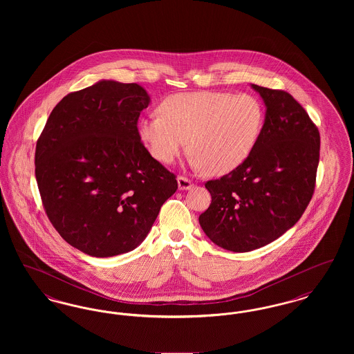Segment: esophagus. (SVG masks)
I'll list each match as a JSON object with an SVG mask.
<instances>
[{"label": "esophagus", "mask_w": 354, "mask_h": 354, "mask_svg": "<svg viewBox=\"0 0 354 354\" xmlns=\"http://www.w3.org/2000/svg\"><path fill=\"white\" fill-rule=\"evenodd\" d=\"M178 185H179V189H189L194 185V183L185 176H179L178 178Z\"/></svg>", "instance_id": "1"}]
</instances>
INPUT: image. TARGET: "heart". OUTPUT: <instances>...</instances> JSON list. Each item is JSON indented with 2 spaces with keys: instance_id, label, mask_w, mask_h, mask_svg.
<instances>
[{
  "instance_id": "heart-1",
  "label": "heart",
  "mask_w": 354,
  "mask_h": 354,
  "mask_svg": "<svg viewBox=\"0 0 354 354\" xmlns=\"http://www.w3.org/2000/svg\"><path fill=\"white\" fill-rule=\"evenodd\" d=\"M159 115L139 119L138 136L152 158L174 163L188 149L191 163L209 175H224L251 153L264 122L260 101L251 94L198 91L169 95Z\"/></svg>"
}]
</instances>
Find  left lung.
<instances>
[{"label": "left lung", "mask_w": 354, "mask_h": 354, "mask_svg": "<svg viewBox=\"0 0 354 354\" xmlns=\"http://www.w3.org/2000/svg\"><path fill=\"white\" fill-rule=\"evenodd\" d=\"M267 106L264 126L248 158L205 182L212 202L199 216L216 245L250 252L286 234L310 202L320 160V133L284 90L252 84Z\"/></svg>", "instance_id": "obj_1"}]
</instances>
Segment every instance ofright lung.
<instances>
[{
	"label": "right lung",
	"instance_id": "right-lung-1",
	"mask_svg": "<svg viewBox=\"0 0 354 354\" xmlns=\"http://www.w3.org/2000/svg\"><path fill=\"white\" fill-rule=\"evenodd\" d=\"M149 103L139 84L101 81L58 102L37 140L42 205L57 232L81 252L133 251L178 189L176 175L138 136Z\"/></svg>",
	"mask_w": 354,
	"mask_h": 354
}]
</instances>
